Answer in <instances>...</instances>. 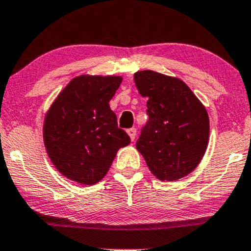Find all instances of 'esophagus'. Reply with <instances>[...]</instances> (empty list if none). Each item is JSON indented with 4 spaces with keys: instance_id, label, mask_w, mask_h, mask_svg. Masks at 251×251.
I'll use <instances>...</instances> for the list:
<instances>
[{
    "instance_id": "esophagus-1",
    "label": "esophagus",
    "mask_w": 251,
    "mask_h": 251,
    "mask_svg": "<svg viewBox=\"0 0 251 251\" xmlns=\"http://www.w3.org/2000/svg\"><path fill=\"white\" fill-rule=\"evenodd\" d=\"M126 132H128V135H129V137H130V140L134 141L135 140V136H136V129L130 128V129H128V130H126Z\"/></svg>"
}]
</instances>
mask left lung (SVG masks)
Returning <instances> with one entry per match:
<instances>
[{"label":"left lung","instance_id":"left-lung-1","mask_svg":"<svg viewBox=\"0 0 251 251\" xmlns=\"http://www.w3.org/2000/svg\"><path fill=\"white\" fill-rule=\"evenodd\" d=\"M138 93L147 97L149 120L136 142L149 170L161 181L189 175L209 142L207 109L182 79L152 70L134 74Z\"/></svg>","mask_w":251,"mask_h":251}]
</instances>
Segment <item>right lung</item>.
Segmentation results:
<instances>
[{"label":"right lung","mask_w":251,"mask_h":251,"mask_svg":"<svg viewBox=\"0 0 251 251\" xmlns=\"http://www.w3.org/2000/svg\"><path fill=\"white\" fill-rule=\"evenodd\" d=\"M121 83V76H77L50 105L43 123L44 147L64 177L97 183L119 149L130 143L109 105Z\"/></svg>","instance_id":"add662e5"}]
</instances>
